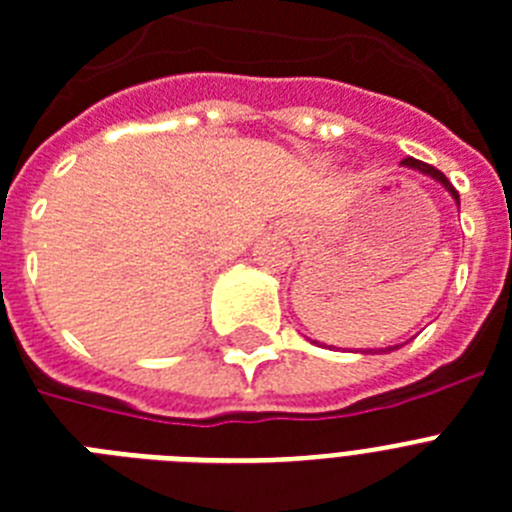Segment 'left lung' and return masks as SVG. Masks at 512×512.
Wrapping results in <instances>:
<instances>
[{
	"label": "left lung",
	"mask_w": 512,
	"mask_h": 512,
	"mask_svg": "<svg viewBox=\"0 0 512 512\" xmlns=\"http://www.w3.org/2000/svg\"><path fill=\"white\" fill-rule=\"evenodd\" d=\"M401 165H406V168H412V170H419V173H425V176H430V178H435L438 183H443L445 189H448V194H451L458 204V191L453 189V183L448 181V178H445L438 168H432V165L422 163V160H414V157H406V160H401Z\"/></svg>",
	"instance_id": "left-lung-1"
}]
</instances>
